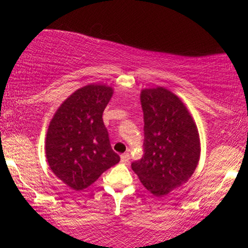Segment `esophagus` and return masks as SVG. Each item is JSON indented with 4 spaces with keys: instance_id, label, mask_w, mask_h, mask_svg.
Instances as JSON below:
<instances>
[{
    "instance_id": "obj_1",
    "label": "esophagus",
    "mask_w": 248,
    "mask_h": 248,
    "mask_svg": "<svg viewBox=\"0 0 248 248\" xmlns=\"http://www.w3.org/2000/svg\"><path fill=\"white\" fill-rule=\"evenodd\" d=\"M129 158H130V156H129V154H128V153H124V154H122V155H121V162H122V163H128V162H129Z\"/></svg>"
}]
</instances>
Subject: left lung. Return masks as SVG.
<instances>
[{
    "label": "left lung",
    "mask_w": 248,
    "mask_h": 248,
    "mask_svg": "<svg viewBox=\"0 0 248 248\" xmlns=\"http://www.w3.org/2000/svg\"><path fill=\"white\" fill-rule=\"evenodd\" d=\"M144 121V154L132 163L141 183L163 197L186 183L201 157L195 120L183 101L167 88H144L140 94Z\"/></svg>",
    "instance_id": "obj_1"
}]
</instances>
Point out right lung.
I'll list each match as a JSON object with an SVG mask.
<instances>
[{"mask_svg": "<svg viewBox=\"0 0 248 248\" xmlns=\"http://www.w3.org/2000/svg\"><path fill=\"white\" fill-rule=\"evenodd\" d=\"M113 93V87L104 84L78 88L50 121L45 139L46 161L56 177L76 191L86 189L120 161L102 121Z\"/></svg>", "mask_w": 248, "mask_h": 248, "instance_id": "1", "label": "right lung"}]
</instances>
